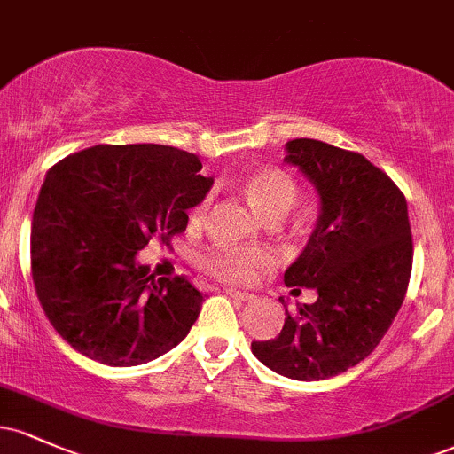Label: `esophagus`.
Listing matches in <instances>:
<instances>
[{"mask_svg":"<svg viewBox=\"0 0 454 454\" xmlns=\"http://www.w3.org/2000/svg\"><path fill=\"white\" fill-rule=\"evenodd\" d=\"M226 294L231 296V299H237V301H252L254 299V294L241 293V290H231V288L226 290Z\"/></svg>","mask_w":454,"mask_h":454,"instance_id":"esophagus-1","label":"esophagus"}]
</instances>
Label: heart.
<instances>
[{
    "label": "heart",
    "instance_id": "b5f03b06",
    "mask_svg": "<svg viewBox=\"0 0 454 454\" xmlns=\"http://www.w3.org/2000/svg\"><path fill=\"white\" fill-rule=\"evenodd\" d=\"M243 190L249 202L264 217H281L294 207L299 198V185L286 170L258 168L243 179ZM207 202L196 209V215L205 211ZM269 262V254L260 247H237V245H215L202 256V267L213 278L223 281H245L254 269Z\"/></svg>",
    "mask_w": 454,
    "mask_h": 454
}]
</instances>
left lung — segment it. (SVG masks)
<instances>
[{"label": "left lung", "instance_id": "8db88e82", "mask_svg": "<svg viewBox=\"0 0 454 454\" xmlns=\"http://www.w3.org/2000/svg\"><path fill=\"white\" fill-rule=\"evenodd\" d=\"M286 149V161L316 185L320 217L284 281L317 299L286 309L279 335L252 341V352L279 376L314 382L376 350L408 293L414 245L403 192L364 155L314 138Z\"/></svg>", "mask_w": 454, "mask_h": 454}]
</instances>
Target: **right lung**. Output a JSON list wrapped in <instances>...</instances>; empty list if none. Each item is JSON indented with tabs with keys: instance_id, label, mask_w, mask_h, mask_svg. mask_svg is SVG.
Returning a JSON list of instances; mask_svg holds the SVG:
<instances>
[{
	"instance_id": "1",
	"label": "right lung",
	"mask_w": 454,
	"mask_h": 454,
	"mask_svg": "<svg viewBox=\"0 0 454 454\" xmlns=\"http://www.w3.org/2000/svg\"><path fill=\"white\" fill-rule=\"evenodd\" d=\"M166 145H96L46 173L31 220V278L76 352L111 367L153 361L185 340L205 296L184 275L155 279L137 254L170 245L213 179Z\"/></svg>"
}]
</instances>
